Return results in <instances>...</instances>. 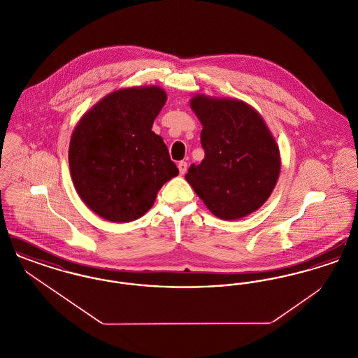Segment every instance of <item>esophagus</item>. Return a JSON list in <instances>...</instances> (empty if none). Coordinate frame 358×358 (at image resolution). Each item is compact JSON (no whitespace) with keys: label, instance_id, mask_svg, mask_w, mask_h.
<instances>
[{"label":"esophagus","instance_id":"obj_1","mask_svg":"<svg viewBox=\"0 0 358 358\" xmlns=\"http://www.w3.org/2000/svg\"><path fill=\"white\" fill-rule=\"evenodd\" d=\"M177 166H178V171H180V174H181V176H184V174L187 173V164L185 162V161H180Z\"/></svg>","mask_w":358,"mask_h":358}]
</instances>
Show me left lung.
<instances>
[{"label":"left lung","mask_w":358,"mask_h":358,"mask_svg":"<svg viewBox=\"0 0 358 358\" xmlns=\"http://www.w3.org/2000/svg\"><path fill=\"white\" fill-rule=\"evenodd\" d=\"M190 108L203 124L205 157L187 182L222 220H238L267 201L280 171L279 148L260 114L247 103L196 95Z\"/></svg>","instance_id":"obj_1"}]
</instances>
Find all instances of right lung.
I'll list each match as a JSON object with an SVG mask.
<instances>
[{
  "instance_id": "1",
  "label": "right lung",
  "mask_w": 358,
  "mask_h": 358,
  "mask_svg": "<svg viewBox=\"0 0 358 358\" xmlns=\"http://www.w3.org/2000/svg\"><path fill=\"white\" fill-rule=\"evenodd\" d=\"M165 102L166 92L157 85L122 88L78 122L69 142L71 177L85 204L103 219H139L178 174L164 139L152 131Z\"/></svg>"
}]
</instances>
